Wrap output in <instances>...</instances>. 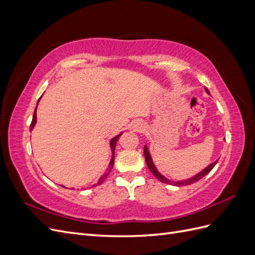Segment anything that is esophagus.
Returning <instances> with one entry per match:
<instances>
[{"label":"esophagus","mask_w":255,"mask_h":255,"mask_svg":"<svg viewBox=\"0 0 255 255\" xmlns=\"http://www.w3.org/2000/svg\"><path fill=\"white\" fill-rule=\"evenodd\" d=\"M142 128H143L142 122H136V123H134L133 130H135V132H139V130H141Z\"/></svg>","instance_id":"obj_1"}]
</instances>
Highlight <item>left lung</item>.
<instances>
[{"label": "left lung", "instance_id": "left-lung-1", "mask_svg": "<svg viewBox=\"0 0 255 255\" xmlns=\"http://www.w3.org/2000/svg\"><path fill=\"white\" fill-rule=\"evenodd\" d=\"M205 91L207 92L208 95H210V91H208L207 88H205ZM143 151H144L145 163H146V165H148V168L150 169V171L153 173V175L155 176V177H157V179H158L160 182L166 183V184H170V185H174V186H183V185H189V184L198 182L199 180H201L203 176H205L207 173H210V172L212 171V169L215 167V165L217 164V161H218V159L216 160V161H214V163H212L211 165H208L206 168H204L201 172H199V173H197L196 175L189 177V179H187V180L170 181V180H168L167 177H165L163 174H161V173L157 170V168L155 167V165H154L153 160H152V157H151V155H150V152H149L148 146L144 145V146H143Z\"/></svg>", "mask_w": 255, "mask_h": 255}]
</instances>
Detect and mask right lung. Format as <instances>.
<instances>
[{"label":"right lung","mask_w":255,"mask_h":255,"mask_svg":"<svg viewBox=\"0 0 255 255\" xmlns=\"http://www.w3.org/2000/svg\"><path fill=\"white\" fill-rule=\"evenodd\" d=\"M41 99V98H40ZM40 99L38 100V102H37V105H38V103H39V101H40ZM36 112H37V106H36V109H35V112H34V115H33V120H32V123H30V127H29V129L32 130L33 128H34V127H35V125H36V122H37V115H36ZM122 135V133H120L119 135H117V136H115L114 138H112V140L110 141V144H111V149H112V159H111V163H110V166H109V170H107V172H105L101 177H100L99 179V181H98V183L96 184V185H100V184H102L103 182H104V180L106 179L107 177V175L110 174V172H111V170H112V168H113V166H114V159H115V148H116V143H117V141H118V139H119V137Z\"/></svg>","instance_id":"1"}]
</instances>
